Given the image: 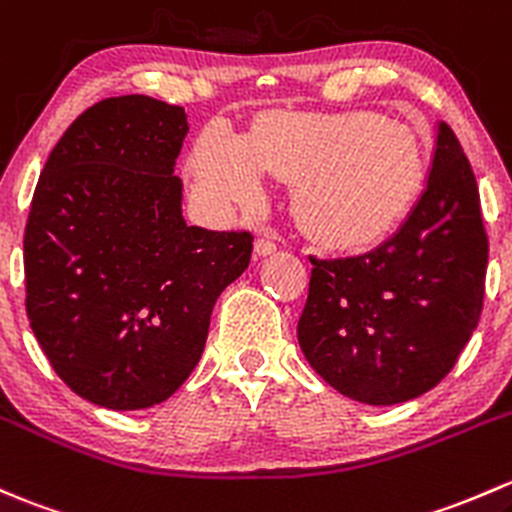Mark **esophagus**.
Here are the masks:
<instances>
[{
	"instance_id": "1",
	"label": "esophagus",
	"mask_w": 512,
	"mask_h": 512,
	"mask_svg": "<svg viewBox=\"0 0 512 512\" xmlns=\"http://www.w3.org/2000/svg\"><path fill=\"white\" fill-rule=\"evenodd\" d=\"M272 252H277V242H274L272 238H257V242H255V255L257 257L272 255Z\"/></svg>"
}]
</instances>
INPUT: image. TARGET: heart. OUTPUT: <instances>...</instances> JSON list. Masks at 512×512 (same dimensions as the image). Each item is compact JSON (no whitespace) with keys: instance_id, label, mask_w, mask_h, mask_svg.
Here are the masks:
<instances>
[{"instance_id":"heart-1","label":"heart","mask_w":512,"mask_h":512,"mask_svg":"<svg viewBox=\"0 0 512 512\" xmlns=\"http://www.w3.org/2000/svg\"><path fill=\"white\" fill-rule=\"evenodd\" d=\"M262 171L297 184L299 220L316 240L353 250L383 240L410 213L422 152L412 132L370 112L272 120L247 139L215 125L193 147V181L213 206L262 203Z\"/></svg>"}]
</instances>
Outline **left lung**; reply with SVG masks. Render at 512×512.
Returning <instances> with one entry per match:
<instances>
[{
  "label": "left lung",
  "mask_w": 512,
  "mask_h": 512,
  "mask_svg": "<svg viewBox=\"0 0 512 512\" xmlns=\"http://www.w3.org/2000/svg\"><path fill=\"white\" fill-rule=\"evenodd\" d=\"M309 260L297 336L333 390L397 405L439 385L481 319L488 265L476 176L451 127L439 122L427 186L390 240Z\"/></svg>",
  "instance_id": "obj_1"
}]
</instances>
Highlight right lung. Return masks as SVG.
<instances>
[{
    "label": "right lung",
    "mask_w": 512,
    "mask_h": 512,
    "mask_svg": "<svg viewBox=\"0 0 512 512\" xmlns=\"http://www.w3.org/2000/svg\"><path fill=\"white\" fill-rule=\"evenodd\" d=\"M184 107L95 102L48 154L24 230L26 316L75 395L144 410L201 360L215 299L250 265L252 233L186 225Z\"/></svg>",
    "instance_id": "1"
}]
</instances>
